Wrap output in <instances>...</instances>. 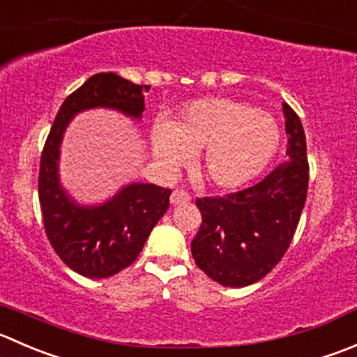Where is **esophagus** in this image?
Here are the masks:
<instances>
[{
  "instance_id": "obj_1",
  "label": "esophagus",
  "mask_w": 357,
  "mask_h": 357,
  "mask_svg": "<svg viewBox=\"0 0 357 357\" xmlns=\"http://www.w3.org/2000/svg\"><path fill=\"white\" fill-rule=\"evenodd\" d=\"M190 202V193L185 190H174L171 193V204L172 206H179V204Z\"/></svg>"
}]
</instances>
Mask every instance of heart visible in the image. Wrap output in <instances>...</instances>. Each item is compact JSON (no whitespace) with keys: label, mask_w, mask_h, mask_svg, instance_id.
<instances>
[{"label":"heart","mask_w":357,"mask_h":357,"mask_svg":"<svg viewBox=\"0 0 357 357\" xmlns=\"http://www.w3.org/2000/svg\"><path fill=\"white\" fill-rule=\"evenodd\" d=\"M281 130L266 113L228 98L192 101L167 127L153 132L155 157L167 169L202 155L199 169L216 188L231 190L255 179L271 164Z\"/></svg>","instance_id":"obj_1"}]
</instances>
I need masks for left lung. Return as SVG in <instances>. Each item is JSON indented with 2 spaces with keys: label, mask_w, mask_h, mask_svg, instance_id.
<instances>
[{
  "label": "left lung",
  "mask_w": 357,
  "mask_h": 357,
  "mask_svg": "<svg viewBox=\"0 0 357 357\" xmlns=\"http://www.w3.org/2000/svg\"><path fill=\"white\" fill-rule=\"evenodd\" d=\"M288 150L282 164L256 185L195 200L202 223L192 241L197 266L228 288L258 282L282 259L293 241L309 188L302 122L282 105Z\"/></svg>",
  "instance_id": "left-lung-1"
}]
</instances>
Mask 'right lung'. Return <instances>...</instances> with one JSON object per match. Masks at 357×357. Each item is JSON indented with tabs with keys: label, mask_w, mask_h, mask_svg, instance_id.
<instances>
[{
	"label": "right lung",
	"mask_w": 357,
	"mask_h": 357,
	"mask_svg": "<svg viewBox=\"0 0 357 357\" xmlns=\"http://www.w3.org/2000/svg\"><path fill=\"white\" fill-rule=\"evenodd\" d=\"M148 91L150 85L98 73L66 98L45 141L38 178L45 234L59 258L85 278H112L136 261L150 231L169 209L172 190L134 183L102 206H76L59 185L62 134L76 113L99 106L139 119Z\"/></svg>",
	"instance_id": "add662e5"
}]
</instances>
